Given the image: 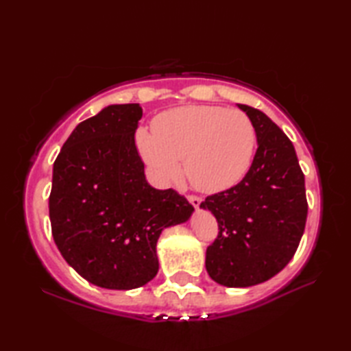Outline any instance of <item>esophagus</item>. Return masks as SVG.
<instances>
[{
    "instance_id": "esophagus-1",
    "label": "esophagus",
    "mask_w": 351,
    "mask_h": 351,
    "mask_svg": "<svg viewBox=\"0 0 351 351\" xmlns=\"http://www.w3.org/2000/svg\"><path fill=\"white\" fill-rule=\"evenodd\" d=\"M189 202L195 208H199V205L202 204V199H200L199 196H189Z\"/></svg>"
}]
</instances>
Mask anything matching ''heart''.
<instances>
[{
  "label": "heart",
  "instance_id": "heart-1",
  "mask_svg": "<svg viewBox=\"0 0 351 351\" xmlns=\"http://www.w3.org/2000/svg\"><path fill=\"white\" fill-rule=\"evenodd\" d=\"M154 132L137 131V147L160 182L175 181L185 160L189 181L200 191L217 193L241 181L249 170L256 132L240 110L213 106L173 108L155 117Z\"/></svg>",
  "mask_w": 351,
  "mask_h": 351
}]
</instances>
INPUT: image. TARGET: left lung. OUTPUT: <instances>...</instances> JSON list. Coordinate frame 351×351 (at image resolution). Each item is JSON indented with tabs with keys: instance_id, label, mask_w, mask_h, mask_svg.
<instances>
[{
	"instance_id": "obj_1",
	"label": "left lung",
	"mask_w": 351,
	"mask_h": 351,
	"mask_svg": "<svg viewBox=\"0 0 351 351\" xmlns=\"http://www.w3.org/2000/svg\"><path fill=\"white\" fill-rule=\"evenodd\" d=\"M238 108L255 126V158L241 182L200 204L219 223V235L206 249V271L228 288L258 285L283 270L308 217L304 175L291 140L263 111L243 104Z\"/></svg>"
}]
</instances>
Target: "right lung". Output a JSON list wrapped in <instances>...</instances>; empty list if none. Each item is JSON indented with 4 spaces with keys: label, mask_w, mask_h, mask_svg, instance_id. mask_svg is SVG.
Instances as JSON below:
<instances>
[{
    "label": "right lung",
    "mask_w": 351,
    "mask_h": 351,
    "mask_svg": "<svg viewBox=\"0 0 351 351\" xmlns=\"http://www.w3.org/2000/svg\"><path fill=\"white\" fill-rule=\"evenodd\" d=\"M143 110L114 104L77 125L52 169V237L73 270L96 287L134 289L158 273L162 229L195 208L147 184L134 134Z\"/></svg>",
    "instance_id": "add662e5"
}]
</instances>
